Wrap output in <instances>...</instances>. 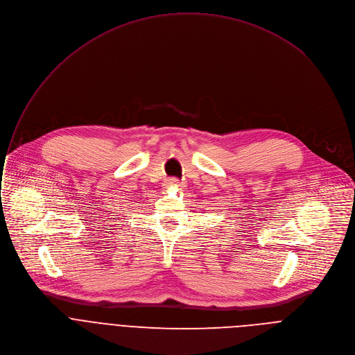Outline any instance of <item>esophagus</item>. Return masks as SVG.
Returning a JSON list of instances; mask_svg holds the SVG:
<instances>
[{"label": "esophagus", "instance_id": "esophagus-1", "mask_svg": "<svg viewBox=\"0 0 355 355\" xmlns=\"http://www.w3.org/2000/svg\"><path fill=\"white\" fill-rule=\"evenodd\" d=\"M165 184H166L168 187H171V186H180V180H179L178 178H168L166 182H165Z\"/></svg>", "mask_w": 355, "mask_h": 355}]
</instances>
